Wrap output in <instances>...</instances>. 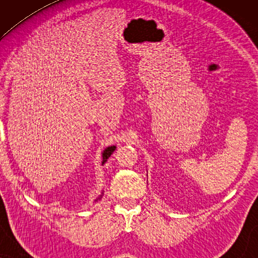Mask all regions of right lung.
<instances>
[{"instance_id": "right-lung-1", "label": "right lung", "mask_w": 258, "mask_h": 258, "mask_svg": "<svg viewBox=\"0 0 258 258\" xmlns=\"http://www.w3.org/2000/svg\"><path fill=\"white\" fill-rule=\"evenodd\" d=\"M115 149H116L115 146H110V147H107L103 151H102V164H104L105 162H107V160H108L109 157H110V155H111L112 153H114ZM102 195H103V194H102ZM102 195H101L100 197H98V199L95 200V202H97L98 200H101Z\"/></svg>"}]
</instances>
